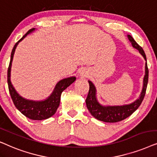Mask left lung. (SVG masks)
I'll use <instances>...</instances> for the list:
<instances>
[{"instance_id": "8db88e82", "label": "left lung", "mask_w": 157, "mask_h": 157, "mask_svg": "<svg viewBox=\"0 0 157 157\" xmlns=\"http://www.w3.org/2000/svg\"><path fill=\"white\" fill-rule=\"evenodd\" d=\"M129 41L133 48L139 50V53L143 56L145 59V75L143 80V87L139 98H137L133 103L122 105H104L100 104L97 99V90L96 87L91 81L88 80L90 90L88 95L86 98V105L92 116L98 120L106 123H116L123 121L128 116H130L133 112L138 109L143 101L145 96L146 90L149 79V70H148L147 57L143 49L136 42L133 37L130 35H127Z\"/></svg>"}]
</instances>
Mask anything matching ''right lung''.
Returning <instances> with one entry per match:
<instances>
[{
	"mask_svg": "<svg viewBox=\"0 0 157 157\" xmlns=\"http://www.w3.org/2000/svg\"><path fill=\"white\" fill-rule=\"evenodd\" d=\"M35 30H36V29L33 28L27 31L26 34L14 45L13 49H12L11 54H10V61L8 69V85L10 97L12 98V100H13L16 108L23 115H24L29 119L41 121L49 118L55 113L59 105L60 97H61L62 93L67 87L70 86L71 84H72L76 80V77L72 76L59 80L56 84L51 95L46 99L42 100L26 99L18 93V92L14 88L13 85H12L11 81H10V71H11L13 55L18 43L21 41L27 35L33 32Z\"/></svg>",
	"mask_w": 157,
	"mask_h": 157,
	"instance_id": "right-lung-1",
	"label": "right lung"
}]
</instances>
